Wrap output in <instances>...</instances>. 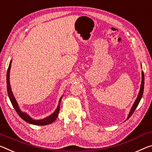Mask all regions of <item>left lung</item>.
<instances>
[{
	"label": "left lung",
	"instance_id": "8db88e82",
	"mask_svg": "<svg viewBox=\"0 0 152 152\" xmlns=\"http://www.w3.org/2000/svg\"><path fill=\"white\" fill-rule=\"evenodd\" d=\"M143 90H144V74H143V72L142 71V80H141V88H140V91H139V95L137 96V97L136 99L135 102H134L133 105H132V107L131 108V111H130V113L128 115V118H127V120H128L130 117L131 116L132 114H133V112H134V110H136L137 107L138 106L139 102H140L141 101V99L142 97V96H143Z\"/></svg>",
	"mask_w": 152,
	"mask_h": 152
}]
</instances>
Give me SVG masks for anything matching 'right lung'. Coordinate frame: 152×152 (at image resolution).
<instances>
[{"mask_svg": "<svg viewBox=\"0 0 152 152\" xmlns=\"http://www.w3.org/2000/svg\"><path fill=\"white\" fill-rule=\"evenodd\" d=\"M11 62L12 60H11L10 63H9V66L8 67V69H7V93H8L9 99H10L11 102L13 105V106L14 107V109L15 110V111L18 113V115L22 118L23 120H25L26 122H28V123L32 124H34V125H47V124H51L52 122H53L56 118L58 116L59 114V109H60V103H61V100L62 97L60 98V99L59 101V104L58 106H57V109L55 110V112L53 113L51 115H50L49 116H48L46 118L42 119V120H36L32 119L30 115L28 114H26V112H23L20 110V107H19V105L17 103L15 97L13 96V94L12 93L11 88V86H10V81H9V73H10V69H11Z\"/></svg>", "mask_w": 152, "mask_h": 152, "instance_id": "add662e5", "label": "right lung"}]
</instances>
